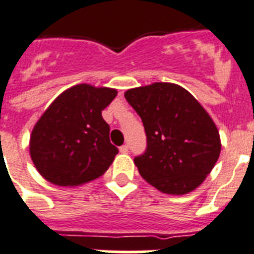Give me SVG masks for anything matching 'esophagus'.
I'll return each mask as SVG.
<instances>
[{
    "label": "esophagus",
    "instance_id": "1",
    "mask_svg": "<svg viewBox=\"0 0 254 254\" xmlns=\"http://www.w3.org/2000/svg\"><path fill=\"white\" fill-rule=\"evenodd\" d=\"M119 149H120L121 153H127V152H129V147H127V144L121 145V147Z\"/></svg>",
    "mask_w": 254,
    "mask_h": 254
}]
</instances>
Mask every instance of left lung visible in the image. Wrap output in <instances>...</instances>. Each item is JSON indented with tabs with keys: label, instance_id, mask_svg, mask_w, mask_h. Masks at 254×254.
<instances>
[{
	"label": "left lung",
	"instance_id": "1",
	"mask_svg": "<svg viewBox=\"0 0 254 254\" xmlns=\"http://www.w3.org/2000/svg\"><path fill=\"white\" fill-rule=\"evenodd\" d=\"M139 115L147 149L134 158L143 179L162 193L183 195L198 188L219 160L217 127L188 90L153 83L125 92Z\"/></svg>",
	"mask_w": 254,
	"mask_h": 254
}]
</instances>
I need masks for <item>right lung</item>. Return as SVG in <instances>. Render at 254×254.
I'll use <instances>...</instances> for the list:
<instances>
[{
  "mask_svg": "<svg viewBox=\"0 0 254 254\" xmlns=\"http://www.w3.org/2000/svg\"><path fill=\"white\" fill-rule=\"evenodd\" d=\"M118 96L107 87L78 84L48 106L30 135L33 164L47 182L78 187L107 171L119 149L102 111Z\"/></svg>",
  "mask_w": 254,
  "mask_h": 254,
  "instance_id": "right-lung-1",
  "label": "right lung"
}]
</instances>
